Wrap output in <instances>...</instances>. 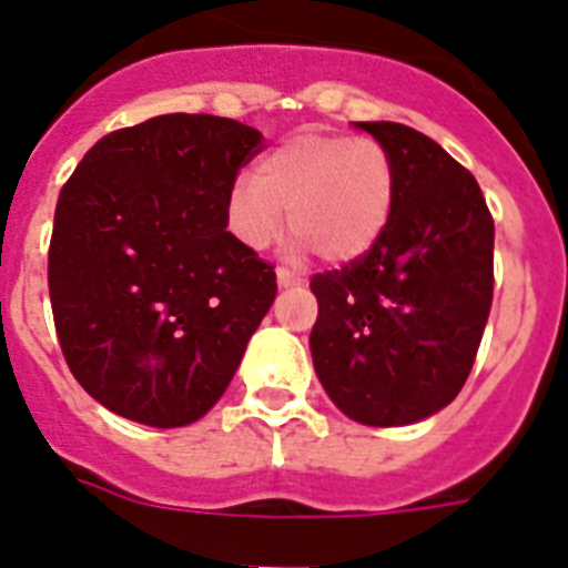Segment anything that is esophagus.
Returning <instances> with one entry per match:
<instances>
[{
	"instance_id": "obj_1",
	"label": "esophagus",
	"mask_w": 568,
	"mask_h": 568,
	"mask_svg": "<svg viewBox=\"0 0 568 568\" xmlns=\"http://www.w3.org/2000/svg\"><path fill=\"white\" fill-rule=\"evenodd\" d=\"M276 283H280V288H294V285H300L303 280L294 276L288 268H276Z\"/></svg>"
}]
</instances>
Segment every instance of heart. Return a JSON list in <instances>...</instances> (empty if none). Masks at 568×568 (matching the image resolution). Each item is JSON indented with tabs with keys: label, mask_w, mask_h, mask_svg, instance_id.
Here are the masks:
<instances>
[{
	"label": "heart",
	"mask_w": 568,
	"mask_h": 568,
	"mask_svg": "<svg viewBox=\"0 0 568 568\" xmlns=\"http://www.w3.org/2000/svg\"><path fill=\"white\" fill-rule=\"evenodd\" d=\"M395 190V161L381 141L300 132L256 161L254 181L227 190V225L247 247L265 251L288 213L297 247L326 262H355L389 227Z\"/></svg>",
	"instance_id": "b5f03b06"
}]
</instances>
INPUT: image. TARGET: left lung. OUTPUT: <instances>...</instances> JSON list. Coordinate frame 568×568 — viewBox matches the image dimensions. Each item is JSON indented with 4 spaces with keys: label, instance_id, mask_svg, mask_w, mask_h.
<instances>
[{
    "label": "left lung",
    "instance_id": "obj_1",
    "mask_svg": "<svg viewBox=\"0 0 568 568\" xmlns=\"http://www.w3.org/2000/svg\"><path fill=\"white\" fill-rule=\"evenodd\" d=\"M387 146L395 211L378 245L312 276L314 373L349 418L398 427L454 402L494 300V219L474 175L404 123H357Z\"/></svg>",
    "mask_w": 568,
    "mask_h": 568
}]
</instances>
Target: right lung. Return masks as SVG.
Masks as SVG:
<instances>
[{"instance_id": "add662e5", "label": "right lung", "mask_w": 568, "mask_h": 568, "mask_svg": "<svg viewBox=\"0 0 568 568\" xmlns=\"http://www.w3.org/2000/svg\"><path fill=\"white\" fill-rule=\"evenodd\" d=\"M262 135L159 114L85 152L57 199L49 294L71 375L150 427L202 418L276 297L274 265L227 231V190Z\"/></svg>"}]
</instances>
